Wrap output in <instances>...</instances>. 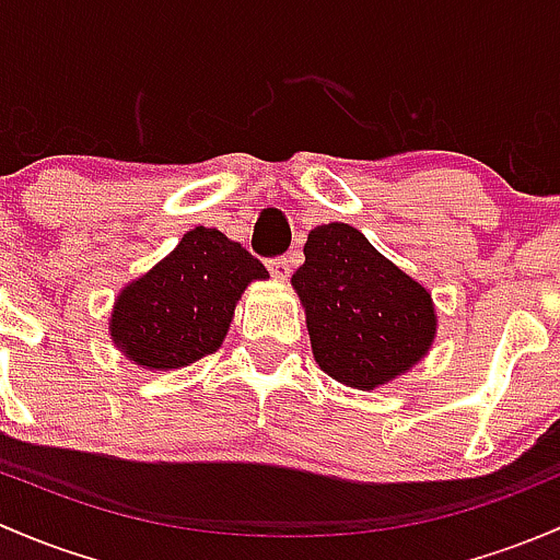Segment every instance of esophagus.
Wrapping results in <instances>:
<instances>
[{"label":"esophagus","mask_w":560,"mask_h":560,"mask_svg":"<svg viewBox=\"0 0 560 560\" xmlns=\"http://www.w3.org/2000/svg\"><path fill=\"white\" fill-rule=\"evenodd\" d=\"M267 267H269V272H272V278H278V280H288V278H291V261H288L285 256L269 258Z\"/></svg>","instance_id":"1"}]
</instances>
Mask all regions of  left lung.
I'll return each mask as SVG.
<instances>
[{
  "instance_id": "obj_1",
  "label": "left lung",
  "mask_w": 560,
  "mask_h": 560,
  "mask_svg": "<svg viewBox=\"0 0 560 560\" xmlns=\"http://www.w3.org/2000/svg\"><path fill=\"white\" fill-rule=\"evenodd\" d=\"M291 282L307 313L315 361L339 383L372 390L429 353L436 331L431 293L359 229H313Z\"/></svg>"
}]
</instances>
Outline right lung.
I'll list each match as a JSON object with an SVG mask.
<instances>
[{"label": "right lung", "mask_w": 560, "mask_h": 560, "mask_svg": "<svg viewBox=\"0 0 560 560\" xmlns=\"http://www.w3.org/2000/svg\"><path fill=\"white\" fill-rule=\"evenodd\" d=\"M264 278V264L240 242L196 226L120 293L109 331L126 359L142 369L188 366L221 348L242 291Z\"/></svg>", "instance_id": "1"}]
</instances>
